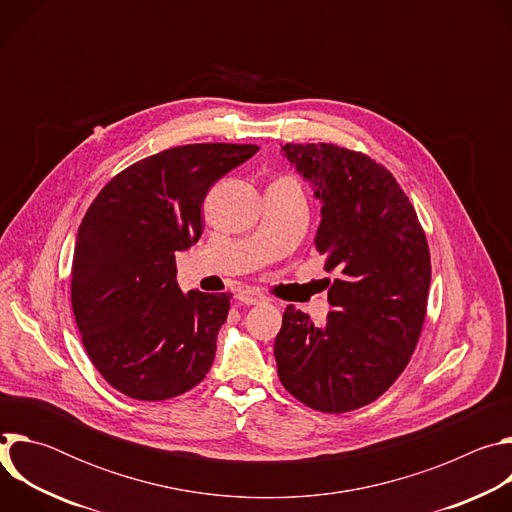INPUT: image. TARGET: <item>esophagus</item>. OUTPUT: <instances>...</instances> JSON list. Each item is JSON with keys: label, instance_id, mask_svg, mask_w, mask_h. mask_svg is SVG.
Masks as SVG:
<instances>
[{"label": "esophagus", "instance_id": "obj_1", "mask_svg": "<svg viewBox=\"0 0 512 512\" xmlns=\"http://www.w3.org/2000/svg\"><path fill=\"white\" fill-rule=\"evenodd\" d=\"M237 300L243 304V306H257V304H263L267 298L263 294H259V291L255 289H243L237 294Z\"/></svg>", "mask_w": 512, "mask_h": 512}]
</instances>
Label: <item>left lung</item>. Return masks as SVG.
<instances>
[{
    "label": "left lung",
    "instance_id": "1",
    "mask_svg": "<svg viewBox=\"0 0 512 512\" xmlns=\"http://www.w3.org/2000/svg\"><path fill=\"white\" fill-rule=\"evenodd\" d=\"M281 152L322 202L314 239L336 271L326 322L287 306L273 344L281 385L304 405L344 413L379 399L403 373L425 320L429 247L417 214L369 156L332 143Z\"/></svg>",
    "mask_w": 512,
    "mask_h": 512
}]
</instances>
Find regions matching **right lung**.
Listing matches in <instances>:
<instances>
[{
  "label": "right lung",
  "instance_id": "obj_1",
  "mask_svg": "<svg viewBox=\"0 0 512 512\" xmlns=\"http://www.w3.org/2000/svg\"><path fill=\"white\" fill-rule=\"evenodd\" d=\"M257 152L180 145L117 174L89 206L72 257V312L95 369L123 395L172 399L210 371L231 294H182L176 253L200 239L210 186Z\"/></svg>",
  "mask_w": 512,
  "mask_h": 512
}]
</instances>
